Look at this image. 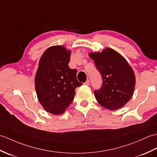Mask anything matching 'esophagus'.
<instances>
[{"label":"esophagus","instance_id":"obj_1","mask_svg":"<svg viewBox=\"0 0 157 157\" xmlns=\"http://www.w3.org/2000/svg\"><path fill=\"white\" fill-rule=\"evenodd\" d=\"M84 84L85 85H89V84H90V82H89V80L88 79V80H86V81L84 83Z\"/></svg>","mask_w":157,"mask_h":157}]
</instances>
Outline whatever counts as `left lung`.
<instances>
[{
    "label": "left lung",
    "instance_id": "left-lung-1",
    "mask_svg": "<svg viewBox=\"0 0 157 157\" xmlns=\"http://www.w3.org/2000/svg\"><path fill=\"white\" fill-rule=\"evenodd\" d=\"M89 56L103 78L101 88L94 91L97 102L109 110L123 107L134 94L136 78L133 69L122 56L110 48L101 52H90Z\"/></svg>",
    "mask_w": 157,
    "mask_h": 157
}]
</instances>
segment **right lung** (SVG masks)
<instances>
[{
  "instance_id": "1",
  "label": "right lung",
  "mask_w": 157,
  "mask_h": 157,
  "mask_svg": "<svg viewBox=\"0 0 157 157\" xmlns=\"http://www.w3.org/2000/svg\"><path fill=\"white\" fill-rule=\"evenodd\" d=\"M71 51L62 46H51L44 52L35 77L40 104L48 112L60 115L74 99L75 89L82 84L77 71L68 67Z\"/></svg>"
}]
</instances>
